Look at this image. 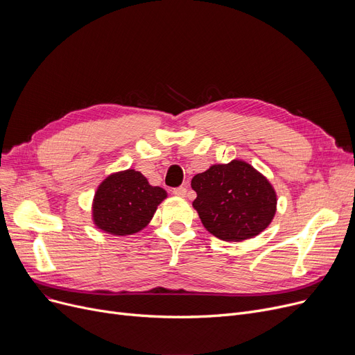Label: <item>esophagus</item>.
Masks as SVG:
<instances>
[{"instance_id": "1", "label": "esophagus", "mask_w": 355, "mask_h": 355, "mask_svg": "<svg viewBox=\"0 0 355 355\" xmlns=\"http://www.w3.org/2000/svg\"><path fill=\"white\" fill-rule=\"evenodd\" d=\"M173 194L177 196V197H185V194H187V189L185 187H177L173 190Z\"/></svg>"}]
</instances>
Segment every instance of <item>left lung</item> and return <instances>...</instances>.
Here are the masks:
<instances>
[{
  "instance_id": "8db88e82",
  "label": "left lung",
  "mask_w": 355,
  "mask_h": 355,
  "mask_svg": "<svg viewBox=\"0 0 355 355\" xmlns=\"http://www.w3.org/2000/svg\"><path fill=\"white\" fill-rule=\"evenodd\" d=\"M193 207L202 226L225 241H243L262 233L275 217L276 193L269 180L240 159L211 165L194 175Z\"/></svg>"
}]
</instances>
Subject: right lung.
<instances>
[{"mask_svg":"<svg viewBox=\"0 0 355 355\" xmlns=\"http://www.w3.org/2000/svg\"><path fill=\"white\" fill-rule=\"evenodd\" d=\"M164 198L166 191L153 187L139 171H119L99 184L92 204V218L105 233L134 234L148 226Z\"/></svg>","mask_w":355,"mask_h":355,"instance_id":"obj_1","label":"right lung"}]
</instances>
